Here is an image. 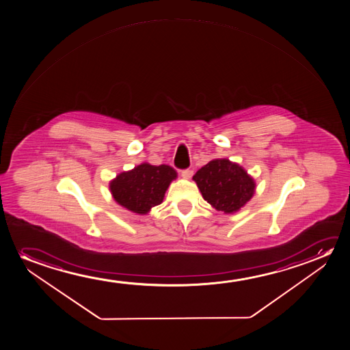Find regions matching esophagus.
<instances>
[{
  "label": "esophagus",
  "mask_w": 350,
  "mask_h": 350,
  "mask_svg": "<svg viewBox=\"0 0 350 350\" xmlns=\"http://www.w3.org/2000/svg\"><path fill=\"white\" fill-rule=\"evenodd\" d=\"M192 171L191 170H183L182 171V177L184 178V179H190L192 176Z\"/></svg>",
  "instance_id": "esophagus-1"
}]
</instances>
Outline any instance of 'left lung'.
Listing matches in <instances>:
<instances>
[{
	"label": "left lung",
	"mask_w": 350,
	"mask_h": 350,
	"mask_svg": "<svg viewBox=\"0 0 350 350\" xmlns=\"http://www.w3.org/2000/svg\"><path fill=\"white\" fill-rule=\"evenodd\" d=\"M202 196L216 211L232 214L254 196L256 183L244 168L228 159H214L192 177Z\"/></svg>",
	"instance_id": "obj_1"
}]
</instances>
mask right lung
I'll use <instances>...</instances> for the list:
<instances>
[{
    "instance_id": "right-lung-1",
    "label": "right lung",
    "mask_w": 350,
    "mask_h": 350,
    "mask_svg": "<svg viewBox=\"0 0 350 350\" xmlns=\"http://www.w3.org/2000/svg\"><path fill=\"white\" fill-rule=\"evenodd\" d=\"M176 178L177 172L168 165L144 163L120 173L110 183V191L118 204L144 215L163 202L168 185Z\"/></svg>"
}]
</instances>
